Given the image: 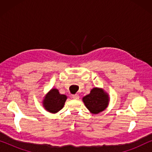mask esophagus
I'll return each mask as SVG.
<instances>
[{
    "label": "esophagus",
    "instance_id": "1",
    "mask_svg": "<svg viewBox=\"0 0 152 152\" xmlns=\"http://www.w3.org/2000/svg\"><path fill=\"white\" fill-rule=\"evenodd\" d=\"M72 97L73 99H79V97H80V96H79L78 95H72Z\"/></svg>",
    "mask_w": 152,
    "mask_h": 152
}]
</instances>
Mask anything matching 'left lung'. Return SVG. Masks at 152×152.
I'll return each mask as SVG.
<instances>
[{
  "label": "left lung",
  "mask_w": 152,
  "mask_h": 152,
  "mask_svg": "<svg viewBox=\"0 0 152 152\" xmlns=\"http://www.w3.org/2000/svg\"><path fill=\"white\" fill-rule=\"evenodd\" d=\"M82 100L91 113L97 114L107 109L109 105V97L102 88L95 87L88 95L83 97Z\"/></svg>",
  "instance_id": "obj_1"
}]
</instances>
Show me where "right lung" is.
Returning <instances> with one entry per match:
<instances>
[{
  "mask_svg": "<svg viewBox=\"0 0 152 152\" xmlns=\"http://www.w3.org/2000/svg\"><path fill=\"white\" fill-rule=\"evenodd\" d=\"M67 96L60 94L57 88H52L44 97L43 106L50 113H55L64 107Z\"/></svg>",
  "mask_w": 152,
  "mask_h": 152,
  "instance_id": "obj_1",
  "label": "right lung"
}]
</instances>
